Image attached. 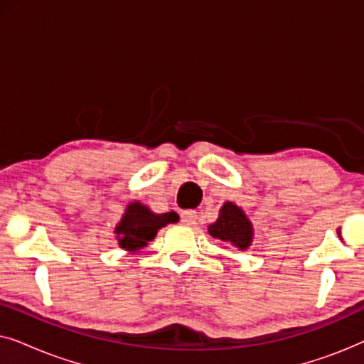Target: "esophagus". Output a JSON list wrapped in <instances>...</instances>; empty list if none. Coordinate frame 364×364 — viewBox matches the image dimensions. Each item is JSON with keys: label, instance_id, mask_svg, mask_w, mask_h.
Listing matches in <instances>:
<instances>
[{"label": "esophagus", "instance_id": "obj_1", "mask_svg": "<svg viewBox=\"0 0 364 364\" xmlns=\"http://www.w3.org/2000/svg\"><path fill=\"white\" fill-rule=\"evenodd\" d=\"M181 220L186 225H196L197 223V212L196 210H186L181 213Z\"/></svg>", "mask_w": 364, "mask_h": 364}]
</instances>
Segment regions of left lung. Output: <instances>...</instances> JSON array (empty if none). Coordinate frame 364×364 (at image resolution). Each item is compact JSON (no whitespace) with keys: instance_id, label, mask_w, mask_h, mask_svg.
<instances>
[{"instance_id":"left-lung-1","label":"left lung","mask_w":364,"mask_h":364,"mask_svg":"<svg viewBox=\"0 0 364 364\" xmlns=\"http://www.w3.org/2000/svg\"><path fill=\"white\" fill-rule=\"evenodd\" d=\"M208 233L217 240L232 243L238 250H247L253 240L252 222L233 202L223 203L217 222L208 225Z\"/></svg>"}]
</instances>
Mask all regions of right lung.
<instances>
[{"label": "right lung", "mask_w": 364, "mask_h": 364, "mask_svg": "<svg viewBox=\"0 0 364 364\" xmlns=\"http://www.w3.org/2000/svg\"><path fill=\"white\" fill-rule=\"evenodd\" d=\"M177 220L176 212L154 213L141 202L129 203L121 222L116 227L119 247L127 252H137L154 240L157 232L167 223Z\"/></svg>", "instance_id": "1"}]
</instances>
